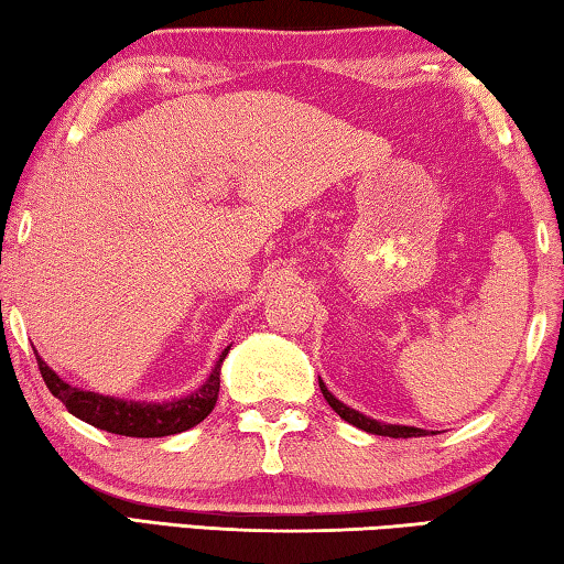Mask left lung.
<instances>
[{
  "label": "left lung",
  "mask_w": 564,
  "mask_h": 564,
  "mask_svg": "<svg viewBox=\"0 0 564 564\" xmlns=\"http://www.w3.org/2000/svg\"><path fill=\"white\" fill-rule=\"evenodd\" d=\"M318 386H321L323 398L328 400V405H330L333 410H336V413H338L343 420H346V423L360 427V431L373 433V435H386V437H420V435H427L425 431H420V427L378 423V420L362 415V413H358V410H352V408H348V405H343L340 400H338L336 395H333L326 386H323V380H318Z\"/></svg>",
  "instance_id": "obj_1"
}]
</instances>
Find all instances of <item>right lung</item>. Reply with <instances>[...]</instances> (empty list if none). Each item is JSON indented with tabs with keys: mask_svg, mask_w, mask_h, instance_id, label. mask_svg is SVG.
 <instances>
[{
	"mask_svg": "<svg viewBox=\"0 0 564 564\" xmlns=\"http://www.w3.org/2000/svg\"><path fill=\"white\" fill-rule=\"evenodd\" d=\"M228 350H231V346L221 352L212 376L206 378V383L198 388L196 393L181 400H169V403H133V400L89 393V390L64 383V380L40 358V352L34 350V356L46 388L52 390V395L59 398L66 410L84 420V423L113 435L164 437L188 431V427L198 425L204 417H208V413H212L218 400V388H221V362Z\"/></svg>",
	"mask_w": 564,
	"mask_h": 564,
	"instance_id": "right-lung-1",
	"label": "right lung"
}]
</instances>
